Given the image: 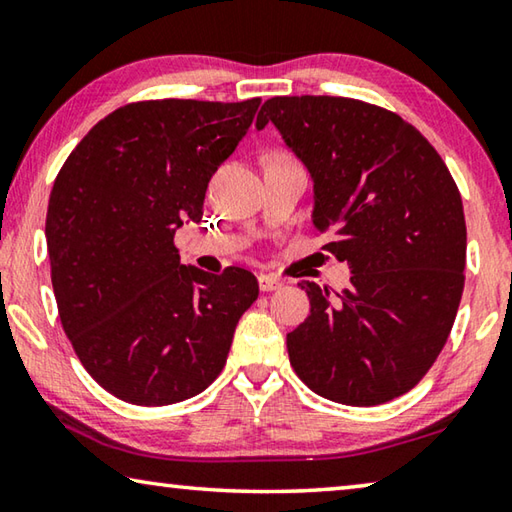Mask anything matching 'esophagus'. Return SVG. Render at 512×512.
I'll use <instances>...</instances> for the list:
<instances>
[{"instance_id":"1","label":"esophagus","mask_w":512,"mask_h":512,"mask_svg":"<svg viewBox=\"0 0 512 512\" xmlns=\"http://www.w3.org/2000/svg\"><path fill=\"white\" fill-rule=\"evenodd\" d=\"M257 282H259V289H262V291H275V289H280V287H282V280H280V277L268 275V273H259Z\"/></svg>"}]
</instances>
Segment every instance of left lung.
<instances>
[{"mask_svg":"<svg viewBox=\"0 0 512 512\" xmlns=\"http://www.w3.org/2000/svg\"><path fill=\"white\" fill-rule=\"evenodd\" d=\"M273 121L314 178L318 235L352 268L350 287L300 282L311 314L287 334L311 391L348 406L409 393L452 332L465 284L461 192L418 128L348 97H273Z\"/></svg>","mask_w":512,"mask_h":512,"instance_id":"left-lung-1","label":"left lung"}]
</instances>
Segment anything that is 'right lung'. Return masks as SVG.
<instances>
[{
    "instance_id": "right-lung-1",
    "label": "right lung",
    "mask_w": 512,
    "mask_h": 512,
    "mask_svg": "<svg viewBox=\"0 0 512 512\" xmlns=\"http://www.w3.org/2000/svg\"><path fill=\"white\" fill-rule=\"evenodd\" d=\"M259 101L126 103L58 171L45 225L58 316L83 368L119 400L164 406L205 391L259 296L250 271L183 266L173 244L203 216L207 183Z\"/></svg>"
}]
</instances>
